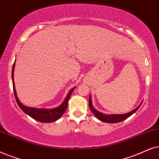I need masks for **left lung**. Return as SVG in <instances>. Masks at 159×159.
Listing matches in <instances>:
<instances>
[{"mask_svg":"<svg viewBox=\"0 0 159 159\" xmlns=\"http://www.w3.org/2000/svg\"><path fill=\"white\" fill-rule=\"evenodd\" d=\"M89 108H90V109H91L92 112L94 114V116H95L98 119H99L100 120H101V121H103L104 122H108V123H115V122H119L123 121V120L127 119L128 117H129L130 116H131L132 114L134 113V112H136V111H137V109L140 107V106L141 105L139 106L137 108H136L135 109L129 112V113L125 114H116V115L115 114H114H114H112V115L104 114L100 113V112L98 111L97 110L94 109V108L92 107V105L91 96H89Z\"/></svg>","mask_w":159,"mask_h":159,"instance_id":"8db88e82","label":"left lung"}]
</instances>
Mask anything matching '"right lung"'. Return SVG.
I'll list each match as a JSON object with an SVG mask.
<instances>
[{
	"label": "right lung",
	"instance_id": "right-lung-1",
	"mask_svg": "<svg viewBox=\"0 0 159 159\" xmlns=\"http://www.w3.org/2000/svg\"><path fill=\"white\" fill-rule=\"evenodd\" d=\"M14 67H15V63H14L12 67V71H11V78H12V83H13V90L14 93H15L16 101L23 111L29 115L31 117L34 118V119L37 120V121L41 122H52L54 121H56L59 120L60 117L62 116V114L65 113L67 108V103L68 100H69L70 96H71L72 93H73L74 88L70 90L69 93H68L67 98H65L64 103L61 104L59 107L53 108V109H38V108H29L26 107V106H23L20 102L18 100V98L17 97V94H16V90L15 87V83H14Z\"/></svg>",
	"mask_w": 159,
	"mask_h": 159
}]
</instances>
